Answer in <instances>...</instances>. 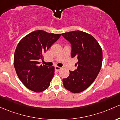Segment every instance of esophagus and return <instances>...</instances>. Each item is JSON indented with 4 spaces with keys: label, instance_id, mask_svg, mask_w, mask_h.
<instances>
[{
    "label": "esophagus",
    "instance_id": "esophagus-1",
    "mask_svg": "<svg viewBox=\"0 0 120 120\" xmlns=\"http://www.w3.org/2000/svg\"><path fill=\"white\" fill-rule=\"evenodd\" d=\"M55 69H56V71H58L62 69V68H61V67H58V66H56V67H55Z\"/></svg>",
    "mask_w": 120,
    "mask_h": 120
}]
</instances>
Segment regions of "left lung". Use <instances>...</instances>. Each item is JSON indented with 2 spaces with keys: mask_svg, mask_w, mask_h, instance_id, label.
<instances>
[{
  "mask_svg": "<svg viewBox=\"0 0 120 120\" xmlns=\"http://www.w3.org/2000/svg\"><path fill=\"white\" fill-rule=\"evenodd\" d=\"M71 45V57L78 62L76 69L70 71V75L63 79L64 88L72 93L87 89L100 72L103 61V52L99 43L91 34L80 30L62 34Z\"/></svg>",
  "mask_w": 120,
  "mask_h": 120,
  "instance_id": "8db88e82",
  "label": "left lung"
}]
</instances>
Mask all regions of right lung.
<instances>
[{
  "label": "right lung",
  "mask_w": 120,
  "mask_h": 120,
  "mask_svg": "<svg viewBox=\"0 0 120 120\" xmlns=\"http://www.w3.org/2000/svg\"><path fill=\"white\" fill-rule=\"evenodd\" d=\"M61 34L38 30L26 35L19 42L13 58L17 76L24 86L36 92L48 88L54 74V67L40 65L39 60Z\"/></svg>",
  "instance_id": "right-lung-1"
}]
</instances>
